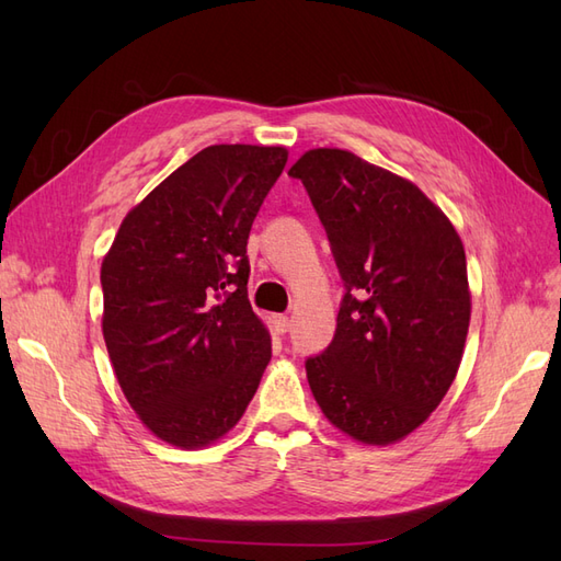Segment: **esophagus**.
<instances>
[{
  "mask_svg": "<svg viewBox=\"0 0 561 561\" xmlns=\"http://www.w3.org/2000/svg\"><path fill=\"white\" fill-rule=\"evenodd\" d=\"M271 322H274V330L278 332V334H285L287 330H290V318H287V316H274V318H271Z\"/></svg>",
  "mask_w": 561,
  "mask_h": 561,
  "instance_id": "34e87169",
  "label": "esophagus"
}]
</instances>
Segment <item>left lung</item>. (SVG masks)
<instances>
[{"instance_id":"8db88e82","label":"left lung","mask_w":561,"mask_h":561,"mask_svg":"<svg viewBox=\"0 0 561 561\" xmlns=\"http://www.w3.org/2000/svg\"><path fill=\"white\" fill-rule=\"evenodd\" d=\"M304 182L346 295L332 344L307 360L311 393L334 428L386 447L443 402L470 325L466 250L419 186L336 147L301 154Z\"/></svg>"}]
</instances>
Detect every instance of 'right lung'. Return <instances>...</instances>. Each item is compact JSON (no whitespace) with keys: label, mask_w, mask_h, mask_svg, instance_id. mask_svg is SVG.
Wrapping results in <instances>:
<instances>
[{"label":"right lung","mask_w":561,"mask_h":561,"mask_svg":"<svg viewBox=\"0 0 561 561\" xmlns=\"http://www.w3.org/2000/svg\"><path fill=\"white\" fill-rule=\"evenodd\" d=\"M285 147L210 145L130 208L100 268L118 386L163 443L201 449L241 421L271 360L248 299V236Z\"/></svg>","instance_id":"right-lung-1"}]
</instances>
